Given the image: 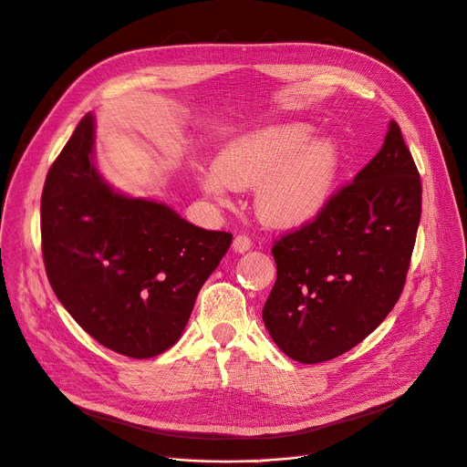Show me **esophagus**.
<instances>
[{"label":"esophagus","mask_w":467,"mask_h":467,"mask_svg":"<svg viewBox=\"0 0 467 467\" xmlns=\"http://www.w3.org/2000/svg\"><path fill=\"white\" fill-rule=\"evenodd\" d=\"M251 247V240L245 234H236L233 240V249L238 253H245Z\"/></svg>","instance_id":"1"}]
</instances>
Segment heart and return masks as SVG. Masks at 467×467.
I'll list each match as a JSON object with an SVG mask.
<instances>
[{
    "label": "heart",
    "instance_id": "1",
    "mask_svg": "<svg viewBox=\"0 0 467 467\" xmlns=\"http://www.w3.org/2000/svg\"><path fill=\"white\" fill-rule=\"evenodd\" d=\"M311 138L307 124H275L227 145L216 167L197 171L201 188L225 202L229 188L257 186V212L265 223L296 227L313 220L326 204L338 171L331 140Z\"/></svg>",
    "mask_w": 467,
    "mask_h": 467
}]
</instances>
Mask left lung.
I'll use <instances>...</instances> for the list:
<instances>
[{
    "label": "left lung",
    "mask_w": 467,
    "mask_h": 467,
    "mask_svg": "<svg viewBox=\"0 0 467 467\" xmlns=\"http://www.w3.org/2000/svg\"><path fill=\"white\" fill-rule=\"evenodd\" d=\"M420 179L400 126L318 214L274 240L277 279L263 309L274 343L300 363L354 348L399 302L420 220Z\"/></svg>",
    "instance_id": "8db88e82"
}]
</instances>
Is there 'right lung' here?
Masks as SVG:
<instances>
[{"label": "right lung", "instance_id": "right-lung-1", "mask_svg": "<svg viewBox=\"0 0 467 467\" xmlns=\"http://www.w3.org/2000/svg\"><path fill=\"white\" fill-rule=\"evenodd\" d=\"M40 240L48 281L72 318L102 347L145 359L179 341L233 234L109 190L93 163L88 113L47 175Z\"/></svg>", "mask_w": 467, "mask_h": 467}]
</instances>
